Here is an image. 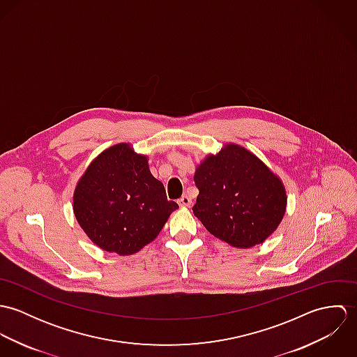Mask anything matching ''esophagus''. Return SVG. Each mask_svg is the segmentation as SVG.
Masks as SVG:
<instances>
[{
	"label": "esophagus",
	"mask_w": 357,
	"mask_h": 357,
	"mask_svg": "<svg viewBox=\"0 0 357 357\" xmlns=\"http://www.w3.org/2000/svg\"><path fill=\"white\" fill-rule=\"evenodd\" d=\"M192 204V199L188 197V195H183L180 199H178V204L183 206V207H188Z\"/></svg>",
	"instance_id": "obj_1"
}]
</instances>
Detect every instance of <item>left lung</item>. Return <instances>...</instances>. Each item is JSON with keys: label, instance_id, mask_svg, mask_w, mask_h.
I'll return each mask as SVG.
<instances>
[{"label": "left lung", "instance_id": "obj_1", "mask_svg": "<svg viewBox=\"0 0 357 357\" xmlns=\"http://www.w3.org/2000/svg\"><path fill=\"white\" fill-rule=\"evenodd\" d=\"M195 217L215 238L239 249L265 242L283 220V181L258 156L236 143L208 153L197 166Z\"/></svg>", "mask_w": 357, "mask_h": 357}]
</instances>
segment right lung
I'll list each match as a JSON object with an SVG mask.
<instances>
[{
  "label": "right lung",
  "instance_id": "right-lung-1",
  "mask_svg": "<svg viewBox=\"0 0 357 357\" xmlns=\"http://www.w3.org/2000/svg\"><path fill=\"white\" fill-rule=\"evenodd\" d=\"M178 204L167 201L150 172L147 155L129 143L99 153L78 180L74 215L86 236L104 252L130 255L159 235Z\"/></svg>",
  "mask_w": 357,
  "mask_h": 357
}]
</instances>
